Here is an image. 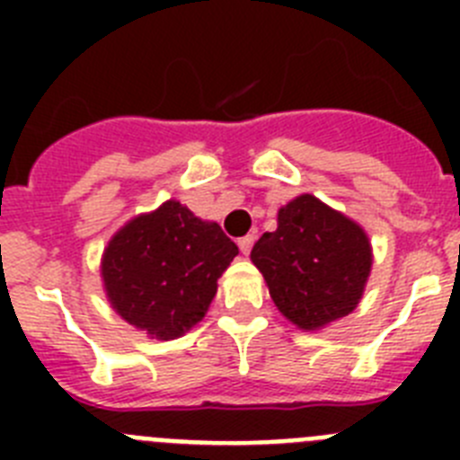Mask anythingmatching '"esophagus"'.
Here are the masks:
<instances>
[{
    "mask_svg": "<svg viewBox=\"0 0 460 460\" xmlns=\"http://www.w3.org/2000/svg\"><path fill=\"white\" fill-rule=\"evenodd\" d=\"M253 242H255V234H246V237L239 239V251H242L243 255H249L251 249H253Z\"/></svg>",
    "mask_w": 460,
    "mask_h": 460,
    "instance_id": "34e87169",
    "label": "esophagus"
}]
</instances>
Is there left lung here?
Returning <instances> with one entry per match:
<instances>
[{"instance_id":"left-lung-1","label":"left lung","mask_w":460,"mask_h":460,"mask_svg":"<svg viewBox=\"0 0 460 460\" xmlns=\"http://www.w3.org/2000/svg\"><path fill=\"white\" fill-rule=\"evenodd\" d=\"M251 260L279 311L302 329L355 311L373 262L367 233L308 193L279 211V227L255 242Z\"/></svg>"}]
</instances>
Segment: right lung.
<instances>
[{"label": "right lung", "instance_id": "obj_1", "mask_svg": "<svg viewBox=\"0 0 460 460\" xmlns=\"http://www.w3.org/2000/svg\"><path fill=\"white\" fill-rule=\"evenodd\" d=\"M239 253L218 223H207L180 202L133 218L103 255L110 304L126 323L174 339L205 318L217 280Z\"/></svg>", "mask_w": 460, "mask_h": 460}]
</instances>
